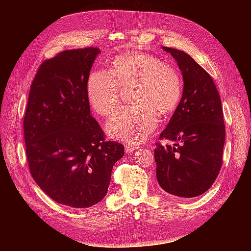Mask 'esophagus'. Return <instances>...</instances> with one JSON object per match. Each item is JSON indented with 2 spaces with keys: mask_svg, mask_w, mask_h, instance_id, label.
<instances>
[{
  "mask_svg": "<svg viewBox=\"0 0 251 251\" xmlns=\"http://www.w3.org/2000/svg\"><path fill=\"white\" fill-rule=\"evenodd\" d=\"M125 149H126V153H133V151L137 150L138 148H137V147H135V146H132V144H126Z\"/></svg>",
  "mask_w": 251,
  "mask_h": 251,
  "instance_id": "obj_1",
  "label": "esophagus"
}]
</instances>
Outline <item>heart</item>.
Here are the masks:
<instances>
[{"instance_id":"b5f03b06","label":"heart","mask_w":251,"mask_h":251,"mask_svg":"<svg viewBox=\"0 0 251 251\" xmlns=\"http://www.w3.org/2000/svg\"><path fill=\"white\" fill-rule=\"evenodd\" d=\"M120 88H133V104L114 113L105 128L110 137L132 143L146 140L158 125L156 113L173 112L182 95L178 71L161 58L143 52L116 56L109 72H91L87 81L90 105L101 116L110 115L119 102Z\"/></svg>"}]
</instances>
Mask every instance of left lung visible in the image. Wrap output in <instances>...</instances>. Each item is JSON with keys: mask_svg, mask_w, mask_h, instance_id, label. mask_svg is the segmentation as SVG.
Listing matches in <instances>:
<instances>
[{"mask_svg": "<svg viewBox=\"0 0 251 251\" xmlns=\"http://www.w3.org/2000/svg\"><path fill=\"white\" fill-rule=\"evenodd\" d=\"M176 59L183 76V93L169 125L156 142L159 185L166 193L194 198L209 189L222 165L225 125L221 98L214 80L187 53L162 47Z\"/></svg>", "mask_w": 251, "mask_h": 251, "instance_id": "obj_1", "label": "left lung"}]
</instances>
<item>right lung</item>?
Returning <instances> with one entry per match:
<instances>
[{"mask_svg": "<svg viewBox=\"0 0 251 251\" xmlns=\"http://www.w3.org/2000/svg\"><path fill=\"white\" fill-rule=\"evenodd\" d=\"M98 48L67 50L45 60L30 87L24 117L31 176L55 202L87 208L108 193L114 164L125 155L105 141L91 116L87 81Z\"/></svg>", "mask_w": 251, "mask_h": 251, "instance_id": "obj_1", "label": "right lung"}]
</instances>
